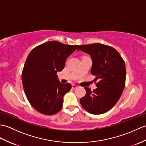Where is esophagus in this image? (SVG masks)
Returning <instances> with one entry per match:
<instances>
[{"label":"esophagus","mask_w":146,"mask_h":146,"mask_svg":"<svg viewBox=\"0 0 146 146\" xmlns=\"http://www.w3.org/2000/svg\"><path fill=\"white\" fill-rule=\"evenodd\" d=\"M71 88H72V89H73V90H75V89H76L77 88H78V86H76L75 85H72V86H71Z\"/></svg>","instance_id":"esophagus-1"}]
</instances>
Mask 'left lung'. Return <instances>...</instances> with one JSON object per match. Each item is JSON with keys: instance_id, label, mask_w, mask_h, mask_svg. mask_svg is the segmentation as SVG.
<instances>
[{"instance_id": "8db88e82", "label": "left lung", "mask_w": 146, "mask_h": 146, "mask_svg": "<svg viewBox=\"0 0 146 146\" xmlns=\"http://www.w3.org/2000/svg\"><path fill=\"white\" fill-rule=\"evenodd\" d=\"M81 50L91 56V73L95 76L97 88L92 92L85 87L86 95L80 98L82 106L89 113L102 114L117 104L125 84V64L115 49L100 43L79 46Z\"/></svg>"}]
</instances>
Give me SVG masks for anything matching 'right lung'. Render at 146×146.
<instances>
[{"label":"right lung","mask_w":146,"mask_h":146,"mask_svg":"<svg viewBox=\"0 0 146 146\" xmlns=\"http://www.w3.org/2000/svg\"><path fill=\"white\" fill-rule=\"evenodd\" d=\"M78 45L48 41L34 48L22 73L24 92L31 105L42 114L51 115L63 107L64 95L71 85L63 84L56 73L63 69L67 58Z\"/></svg>","instance_id":"1"}]
</instances>
